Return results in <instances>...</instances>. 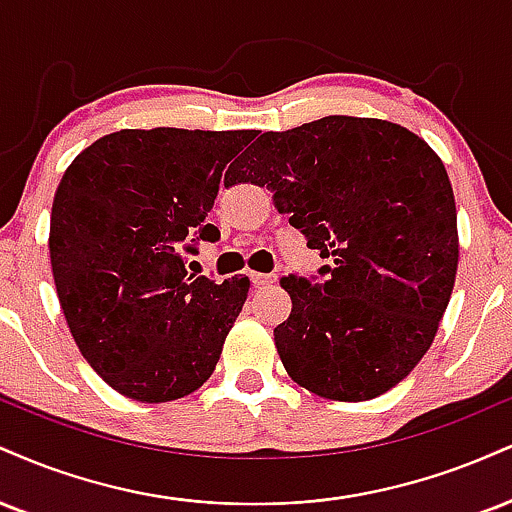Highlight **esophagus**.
Listing matches in <instances>:
<instances>
[{
	"instance_id": "esophagus-1",
	"label": "esophagus",
	"mask_w": 512,
	"mask_h": 512,
	"mask_svg": "<svg viewBox=\"0 0 512 512\" xmlns=\"http://www.w3.org/2000/svg\"><path fill=\"white\" fill-rule=\"evenodd\" d=\"M250 281H252V286H255V288H269V286H274L276 281H279V276H276V274L252 272L250 274Z\"/></svg>"
}]
</instances>
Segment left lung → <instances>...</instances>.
Instances as JSON below:
<instances>
[{
    "label": "left lung",
    "mask_w": 512,
    "mask_h": 512,
    "mask_svg": "<svg viewBox=\"0 0 512 512\" xmlns=\"http://www.w3.org/2000/svg\"><path fill=\"white\" fill-rule=\"evenodd\" d=\"M236 171L272 190L329 260L310 279H281L293 300L274 329L286 372L346 403L393 389L432 346L458 272L455 197L436 152L398 123L324 116L262 133Z\"/></svg>",
    "instance_id": "1"
}]
</instances>
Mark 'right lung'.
I'll list each match as a JSON object with an SVG mask.
<instances>
[{
	"instance_id": "obj_1",
	"label": "right lung",
	"mask_w": 512,
	"mask_h": 512,
	"mask_svg": "<svg viewBox=\"0 0 512 512\" xmlns=\"http://www.w3.org/2000/svg\"><path fill=\"white\" fill-rule=\"evenodd\" d=\"M257 131H116L73 159L54 195L49 257L80 353L143 403L188 396L217 367L248 276L188 274L226 164ZM231 186V183H229Z\"/></svg>"
}]
</instances>
